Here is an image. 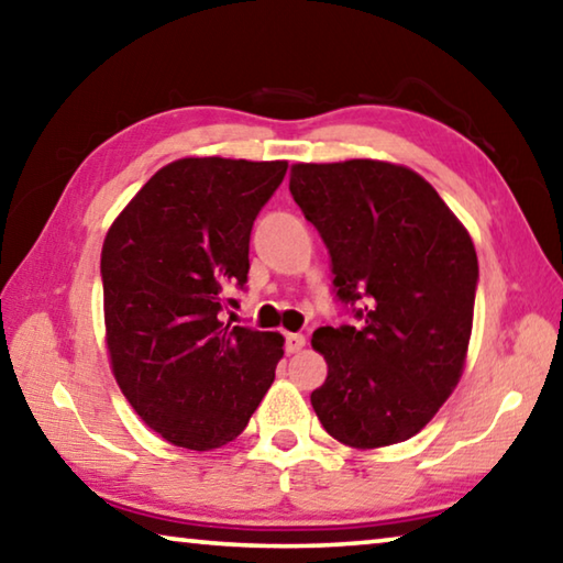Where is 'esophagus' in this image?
Here are the masks:
<instances>
[{"label":"esophagus","instance_id":"34e87169","mask_svg":"<svg viewBox=\"0 0 563 563\" xmlns=\"http://www.w3.org/2000/svg\"><path fill=\"white\" fill-rule=\"evenodd\" d=\"M303 344H307V339H303L301 334H287V336H284V349H287L289 354L301 352Z\"/></svg>","mask_w":563,"mask_h":563}]
</instances>
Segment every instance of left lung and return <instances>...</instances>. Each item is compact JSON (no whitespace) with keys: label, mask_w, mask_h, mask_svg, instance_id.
Returning a JSON list of instances; mask_svg holds the SVG:
<instances>
[{"label":"left lung","mask_w":563,"mask_h":563,"mask_svg":"<svg viewBox=\"0 0 563 563\" xmlns=\"http://www.w3.org/2000/svg\"><path fill=\"white\" fill-rule=\"evenodd\" d=\"M289 191L324 239L334 294L356 319L314 331L329 372L311 407L346 446L407 441L464 372L478 282L472 236L399 164H294Z\"/></svg>","instance_id":"obj_1"}]
</instances>
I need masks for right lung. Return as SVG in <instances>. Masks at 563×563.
I'll return each mask as SVG.
<instances>
[{
    "label": "right lung",
    "mask_w": 563,
    "mask_h": 563,
    "mask_svg": "<svg viewBox=\"0 0 563 563\" xmlns=\"http://www.w3.org/2000/svg\"><path fill=\"white\" fill-rule=\"evenodd\" d=\"M287 162L187 156L162 167L101 246L107 349L146 427L209 451L242 434L274 382L284 336L219 319L244 289L249 236Z\"/></svg>",
    "instance_id": "1"
}]
</instances>
